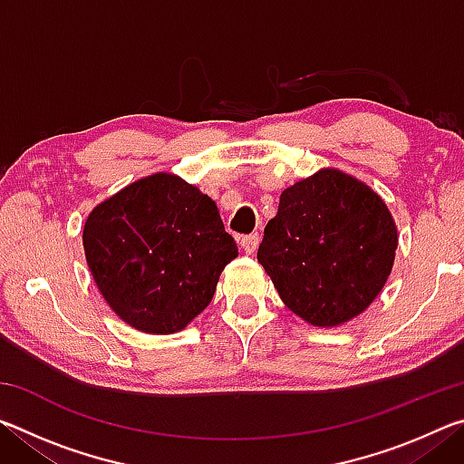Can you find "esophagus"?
Returning <instances> with one entry per match:
<instances>
[{"label": "esophagus", "instance_id": "esophagus-1", "mask_svg": "<svg viewBox=\"0 0 464 464\" xmlns=\"http://www.w3.org/2000/svg\"><path fill=\"white\" fill-rule=\"evenodd\" d=\"M239 243H241V249L246 251V254H254V251L257 249V243H260V235H257V233L243 235Z\"/></svg>", "mask_w": 464, "mask_h": 464}]
</instances>
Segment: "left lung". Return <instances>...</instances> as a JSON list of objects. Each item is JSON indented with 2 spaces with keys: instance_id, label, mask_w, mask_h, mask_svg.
Masks as SVG:
<instances>
[{
  "instance_id": "1",
  "label": "left lung",
  "mask_w": 464,
  "mask_h": 464,
  "mask_svg": "<svg viewBox=\"0 0 464 464\" xmlns=\"http://www.w3.org/2000/svg\"><path fill=\"white\" fill-rule=\"evenodd\" d=\"M397 243L395 218L381 196L342 169L324 168L280 194L257 262L295 315L335 327L381 295Z\"/></svg>"
}]
</instances>
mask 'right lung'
I'll return each instance as SVG.
<instances>
[{"label":"right lung","instance_id":"add662e5","mask_svg":"<svg viewBox=\"0 0 464 464\" xmlns=\"http://www.w3.org/2000/svg\"><path fill=\"white\" fill-rule=\"evenodd\" d=\"M85 262L116 315L143 334L182 332L213 301L237 243L213 198L157 171L93 207L83 225Z\"/></svg>","mask_w":464,"mask_h":464}]
</instances>
